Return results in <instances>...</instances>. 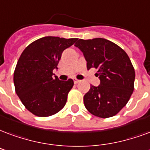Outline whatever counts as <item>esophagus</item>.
I'll return each instance as SVG.
<instances>
[{"mask_svg": "<svg viewBox=\"0 0 150 150\" xmlns=\"http://www.w3.org/2000/svg\"><path fill=\"white\" fill-rule=\"evenodd\" d=\"M79 82H80V80H79V79H74V83H75V84L79 83Z\"/></svg>", "mask_w": 150, "mask_h": 150, "instance_id": "34e87169", "label": "esophagus"}]
</instances>
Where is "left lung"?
<instances>
[{
    "label": "left lung",
    "mask_w": 150,
    "mask_h": 150,
    "mask_svg": "<svg viewBox=\"0 0 150 150\" xmlns=\"http://www.w3.org/2000/svg\"><path fill=\"white\" fill-rule=\"evenodd\" d=\"M86 61V67L97 69L100 84L91 85L84 95L85 107L95 116L110 117L117 115L128 103L134 91L135 71L126 52L103 38L79 39L75 44Z\"/></svg>",
    "instance_id": "1"
}]
</instances>
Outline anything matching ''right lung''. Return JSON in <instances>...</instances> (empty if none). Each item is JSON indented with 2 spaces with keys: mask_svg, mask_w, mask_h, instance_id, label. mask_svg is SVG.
Returning <instances> with one entry per match:
<instances>
[{
  "mask_svg": "<svg viewBox=\"0 0 150 150\" xmlns=\"http://www.w3.org/2000/svg\"><path fill=\"white\" fill-rule=\"evenodd\" d=\"M78 39L45 36L30 44L16 64L13 81L16 95L33 115L47 117L64 108L74 85L71 79L53 76L62 53Z\"/></svg>",
  "mask_w": 150,
  "mask_h": 150,
  "instance_id": "add662e5",
  "label": "right lung"
}]
</instances>
